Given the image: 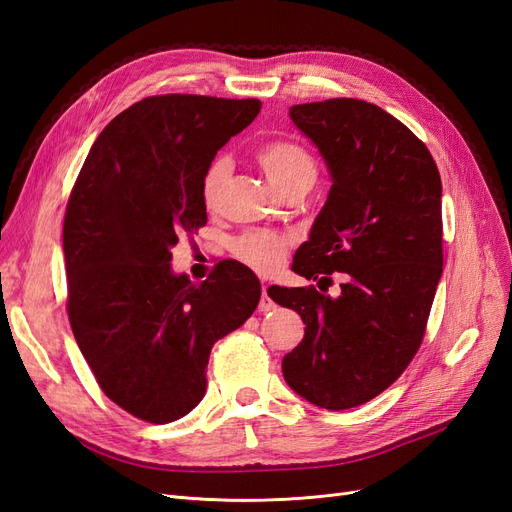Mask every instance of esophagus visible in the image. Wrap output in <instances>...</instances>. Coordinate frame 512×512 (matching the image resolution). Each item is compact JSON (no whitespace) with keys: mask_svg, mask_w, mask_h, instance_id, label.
I'll return each instance as SVG.
<instances>
[{"mask_svg":"<svg viewBox=\"0 0 512 512\" xmlns=\"http://www.w3.org/2000/svg\"><path fill=\"white\" fill-rule=\"evenodd\" d=\"M273 309H275V303H273V299L269 297V286L265 284V286H262L260 303H258V312H260V314H267V312H273Z\"/></svg>","mask_w":512,"mask_h":512,"instance_id":"esophagus-1","label":"esophagus"}]
</instances>
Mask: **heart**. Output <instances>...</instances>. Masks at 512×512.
I'll return each instance as SVG.
<instances>
[{
    "instance_id": "obj_1",
    "label": "heart",
    "mask_w": 512,
    "mask_h": 512,
    "mask_svg": "<svg viewBox=\"0 0 512 512\" xmlns=\"http://www.w3.org/2000/svg\"><path fill=\"white\" fill-rule=\"evenodd\" d=\"M258 164L265 170L267 179L282 194L297 185H314L318 168L305 147L292 141H273L258 149ZM230 175V160L226 156L215 158L205 170L200 196L207 207L218 203L224 183ZM288 239L269 230H250L232 243V254L245 267L260 275H271L282 267L288 254Z\"/></svg>"
}]
</instances>
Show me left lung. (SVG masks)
Here are the masks:
<instances>
[{
  "label": "left lung",
  "mask_w": 512,
  "mask_h": 512,
  "mask_svg": "<svg viewBox=\"0 0 512 512\" xmlns=\"http://www.w3.org/2000/svg\"><path fill=\"white\" fill-rule=\"evenodd\" d=\"M290 119L331 177L292 271L324 282L339 271L346 282L335 299L316 288H269L305 324L282 371L309 404L348 410L389 389L423 342L442 277V181L427 147L376 104H294Z\"/></svg>",
  "instance_id": "1"
}]
</instances>
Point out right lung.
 <instances>
[{
	"instance_id": "obj_1",
	"label": "right lung",
	"mask_w": 512,
	"mask_h": 512,
	"mask_svg": "<svg viewBox=\"0 0 512 512\" xmlns=\"http://www.w3.org/2000/svg\"><path fill=\"white\" fill-rule=\"evenodd\" d=\"M260 100L151 96L96 138L64 220L68 316L108 399L173 423L205 397L213 344L260 301L258 277L222 260L209 280L170 267L183 232L207 224L205 170L260 113Z\"/></svg>"
}]
</instances>
